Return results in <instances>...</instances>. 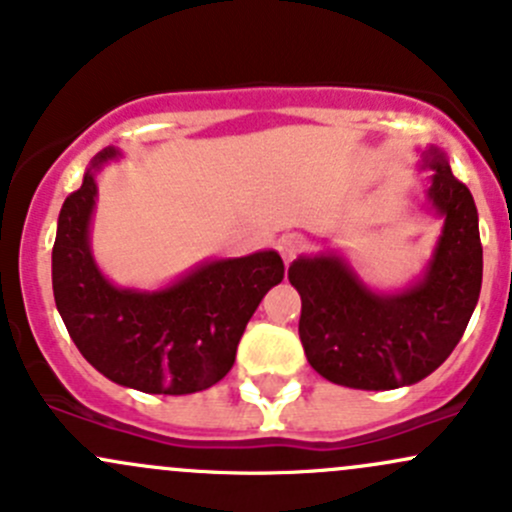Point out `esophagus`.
I'll list each match as a JSON object with an SVG mask.
<instances>
[{
    "mask_svg": "<svg viewBox=\"0 0 512 512\" xmlns=\"http://www.w3.org/2000/svg\"><path fill=\"white\" fill-rule=\"evenodd\" d=\"M302 247H304V240H302V237L294 235V232H289V235L282 237L280 245H277V250H280L282 260H285V262H292L294 257H297L299 252H302Z\"/></svg>",
    "mask_w": 512,
    "mask_h": 512,
    "instance_id": "obj_1",
    "label": "esophagus"
}]
</instances>
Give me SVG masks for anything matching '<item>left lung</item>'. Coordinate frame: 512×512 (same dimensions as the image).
Listing matches in <instances>:
<instances>
[{
    "label": "left lung",
    "mask_w": 512,
    "mask_h": 512,
    "mask_svg": "<svg viewBox=\"0 0 512 512\" xmlns=\"http://www.w3.org/2000/svg\"><path fill=\"white\" fill-rule=\"evenodd\" d=\"M423 168L433 173L428 200L443 230L421 280L379 294L337 255L289 265V282L302 297L304 354L332 384L389 391L426 379L451 356L476 309L483 247L473 195L438 148L423 153Z\"/></svg>",
    "instance_id": "left-lung-1"
}]
</instances>
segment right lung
I'll use <instances>...</instances> for the list:
<instances>
[{"instance_id": "add662e5", "label": "right lung", "mask_w": 512, "mask_h": 512, "mask_svg": "<svg viewBox=\"0 0 512 512\" xmlns=\"http://www.w3.org/2000/svg\"><path fill=\"white\" fill-rule=\"evenodd\" d=\"M118 156L106 148L94 168ZM96 203L94 170L61 205L51 252L56 309L84 359L106 379L146 394L210 389L235 364L247 322L285 277L275 250L213 260L158 292L121 289L96 267L89 225Z\"/></svg>"}]
</instances>
